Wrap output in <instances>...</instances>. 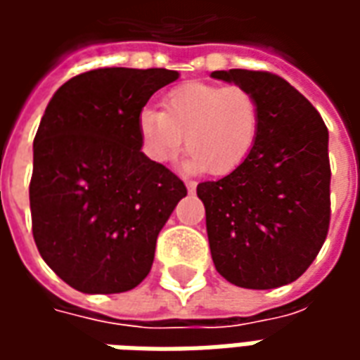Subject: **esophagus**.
<instances>
[{"label":"esophagus","mask_w":360,"mask_h":360,"mask_svg":"<svg viewBox=\"0 0 360 360\" xmlns=\"http://www.w3.org/2000/svg\"><path fill=\"white\" fill-rule=\"evenodd\" d=\"M185 185H187L188 193H193V191H195V188H196L195 181H185Z\"/></svg>","instance_id":"obj_1"}]
</instances>
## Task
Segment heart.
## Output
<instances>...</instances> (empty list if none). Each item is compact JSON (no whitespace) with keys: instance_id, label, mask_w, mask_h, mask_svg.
Listing matches in <instances>:
<instances>
[{"instance_id":"obj_1","label":"heart","mask_w":360,"mask_h":360,"mask_svg":"<svg viewBox=\"0 0 360 360\" xmlns=\"http://www.w3.org/2000/svg\"><path fill=\"white\" fill-rule=\"evenodd\" d=\"M262 110L255 92L245 86L214 82H183L162 98V111L144 108L136 129L144 156L167 164L179 154L183 142L188 154L187 172L229 175L255 150Z\"/></svg>"}]
</instances>
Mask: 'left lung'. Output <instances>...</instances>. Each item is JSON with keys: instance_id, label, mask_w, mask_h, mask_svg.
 I'll use <instances>...</instances> for the list:
<instances>
[{"instance_id": "1", "label": "left lung", "mask_w": 360, "mask_h": 360, "mask_svg": "<svg viewBox=\"0 0 360 360\" xmlns=\"http://www.w3.org/2000/svg\"><path fill=\"white\" fill-rule=\"evenodd\" d=\"M255 92L262 123L241 167L196 195L216 270L233 285L274 289L301 278L330 227L328 129L304 96L268 71H214Z\"/></svg>"}]
</instances>
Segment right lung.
Returning a JSON list of instances; mask_svg holds the SVG:
<instances>
[{
  "mask_svg": "<svg viewBox=\"0 0 360 360\" xmlns=\"http://www.w3.org/2000/svg\"><path fill=\"white\" fill-rule=\"evenodd\" d=\"M177 71L103 67L53 94L34 136L32 235L82 293H123L148 276L158 233L187 188L142 154L136 117Z\"/></svg>",
  "mask_w": 360,
  "mask_h": 360,
  "instance_id": "add662e5",
  "label": "right lung"
}]
</instances>
